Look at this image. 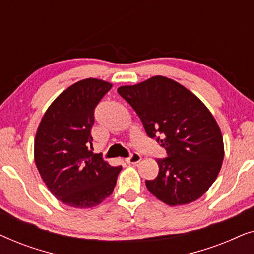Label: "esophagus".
I'll list each match as a JSON object with an SVG mask.
<instances>
[{
  "instance_id": "esophagus-1",
  "label": "esophagus",
  "mask_w": 254,
  "mask_h": 254,
  "mask_svg": "<svg viewBox=\"0 0 254 254\" xmlns=\"http://www.w3.org/2000/svg\"><path fill=\"white\" fill-rule=\"evenodd\" d=\"M141 161V156L140 154H137V152H133L129 157L126 158V163L128 164H137V163H140Z\"/></svg>"
}]
</instances>
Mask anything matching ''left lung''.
I'll use <instances>...</instances> for the list:
<instances>
[{"label":"left lung","instance_id":"1","mask_svg":"<svg viewBox=\"0 0 254 254\" xmlns=\"http://www.w3.org/2000/svg\"><path fill=\"white\" fill-rule=\"evenodd\" d=\"M133 107L149 137L168 157L157 159L158 176L145 180L149 192L169 206L193 202L217 178L224 158L220 127L197 97L178 82L154 76L118 88Z\"/></svg>","mask_w":254,"mask_h":254}]
</instances>
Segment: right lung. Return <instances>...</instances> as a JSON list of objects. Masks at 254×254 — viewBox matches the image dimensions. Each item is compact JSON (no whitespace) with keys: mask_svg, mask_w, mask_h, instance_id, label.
Masks as SVG:
<instances>
[{"mask_svg":"<svg viewBox=\"0 0 254 254\" xmlns=\"http://www.w3.org/2000/svg\"><path fill=\"white\" fill-rule=\"evenodd\" d=\"M112 88L98 78L76 82L51 104L34 138V162L50 192L72 208H92L112 194L121 166L92 148L96 106Z\"/></svg>","mask_w":254,"mask_h":254,"instance_id":"add662e5","label":"right lung"}]
</instances>
